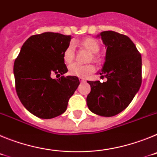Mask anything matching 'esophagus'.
<instances>
[{
	"label": "esophagus",
	"mask_w": 157,
	"mask_h": 157,
	"mask_svg": "<svg viewBox=\"0 0 157 157\" xmlns=\"http://www.w3.org/2000/svg\"><path fill=\"white\" fill-rule=\"evenodd\" d=\"M79 81L81 82H85L86 79L85 78H79Z\"/></svg>",
	"instance_id": "obj_1"
}]
</instances>
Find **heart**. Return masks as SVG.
I'll return each instance as SVG.
<instances>
[{
  "mask_svg": "<svg viewBox=\"0 0 157 157\" xmlns=\"http://www.w3.org/2000/svg\"><path fill=\"white\" fill-rule=\"evenodd\" d=\"M78 45L87 51L92 53L91 55L90 59H93V61L98 63L100 60L99 56L97 55L98 52L100 51V44L98 41L93 37H85L84 39L78 42ZM75 58V49H74V45H69L67 47L66 49L64 50L63 53V59L65 63L69 64L74 60ZM94 65L92 64H88V65H80L78 63H73V64L70 65L68 67L69 73L71 75L77 76V77L80 78H86L94 73Z\"/></svg>",
  "mask_w": 157,
  "mask_h": 157,
  "instance_id": "obj_1",
  "label": "heart"
}]
</instances>
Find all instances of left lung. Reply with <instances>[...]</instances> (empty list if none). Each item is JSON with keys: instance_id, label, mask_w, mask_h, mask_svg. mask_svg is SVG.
I'll return each instance as SVG.
<instances>
[{"instance_id": "1", "label": "left lung", "mask_w": 157, "mask_h": 157, "mask_svg": "<svg viewBox=\"0 0 157 157\" xmlns=\"http://www.w3.org/2000/svg\"><path fill=\"white\" fill-rule=\"evenodd\" d=\"M107 48L100 72L104 82L87 81L91 91L86 98L89 109L98 116H116L130 105L141 85V56L127 36L108 30L98 35Z\"/></svg>"}]
</instances>
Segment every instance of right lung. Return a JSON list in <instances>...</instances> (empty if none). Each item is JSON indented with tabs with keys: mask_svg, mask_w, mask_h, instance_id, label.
<instances>
[{
	"mask_svg": "<svg viewBox=\"0 0 157 157\" xmlns=\"http://www.w3.org/2000/svg\"><path fill=\"white\" fill-rule=\"evenodd\" d=\"M71 36L45 32L25 41L13 67L16 90L23 106L41 119L63 114L68 101L79 85L76 76L62 75L67 71L63 53Z\"/></svg>",
	"mask_w": 157,
	"mask_h": 157,
	"instance_id": "obj_1",
	"label": "right lung"
}]
</instances>
